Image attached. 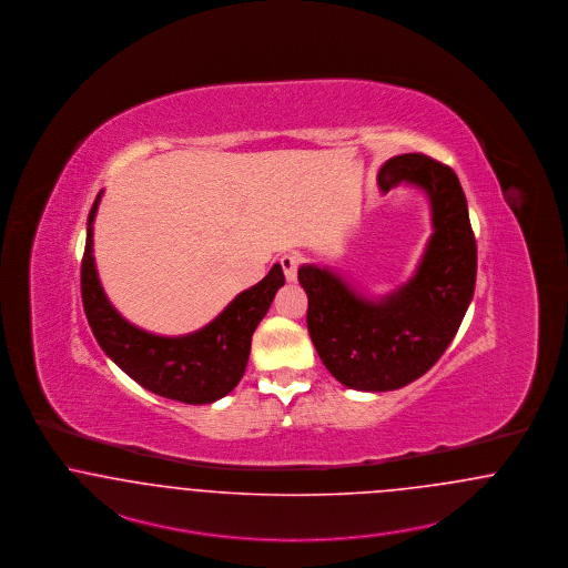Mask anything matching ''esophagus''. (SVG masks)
I'll use <instances>...</instances> for the list:
<instances>
[{"label":"esophagus","instance_id":"obj_1","mask_svg":"<svg viewBox=\"0 0 568 568\" xmlns=\"http://www.w3.org/2000/svg\"><path fill=\"white\" fill-rule=\"evenodd\" d=\"M280 265L284 270V275L288 282H295L296 272H298V265H301V254L298 252H288L280 258Z\"/></svg>","mask_w":568,"mask_h":568}]
</instances>
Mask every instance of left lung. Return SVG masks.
<instances>
[{"label":"left lung","instance_id":"obj_1","mask_svg":"<svg viewBox=\"0 0 568 568\" xmlns=\"http://www.w3.org/2000/svg\"><path fill=\"white\" fill-rule=\"evenodd\" d=\"M400 182L426 193L435 229L409 282L369 298L331 270L298 267L307 331L324 367L365 393L403 388L430 369L452 344L475 291L477 246L458 175L409 152L388 159L377 173L384 193Z\"/></svg>","mask_w":568,"mask_h":568}]
</instances>
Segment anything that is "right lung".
<instances>
[{
	"label": "right lung",
	"mask_w": 568,
	"mask_h": 568,
	"mask_svg": "<svg viewBox=\"0 0 568 568\" xmlns=\"http://www.w3.org/2000/svg\"><path fill=\"white\" fill-rule=\"evenodd\" d=\"M101 193L89 212L80 273L84 314L99 346L154 395L189 405H205L229 395L246 371L254 328L265 318L277 288L284 286L282 267L273 265L258 284L235 296L214 321L195 333L152 335L124 321L101 288L93 258V221Z\"/></svg>",
	"instance_id": "add662e5"
}]
</instances>
